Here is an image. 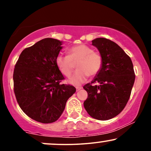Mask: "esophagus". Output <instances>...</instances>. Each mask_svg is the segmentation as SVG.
Listing matches in <instances>:
<instances>
[{"label":"esophagus","instance_id":"34e87169","mask_svg":"<svg viewBox=\"0 0 151 151\" xmlns=\"http://www.w3.org/2000/svg\"><path fill=\"white\" fill-rule=\"evenodd\" d=\"M81 89H82V87H81V86H77V87H76V90H77V91H79V90Z\"/></svg>","mask_w":151,"mask_h":151}]
</instances>
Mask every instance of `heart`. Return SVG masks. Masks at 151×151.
<instances>
[{
	"instance_id": "heart-1",
	"label": "heart",
	"mask_w": 151,
	"mask_h": 151,
	"mask_svg": "<svg viewBox=\"0 0 151 151\" xmlns=\"http://www.w3.org/2000/svg\"><path fill=\"white\" fill-rule=\"evenodd\" d=\"M77 71L70 78L69 82L74 85H80L88 77L96 75L102 67V58L100 54L93 52L86 45H78L69 50V55L60 54L56 58L59 70L66 77H70L77 63Z\"/></svg>"
}]
</instances>
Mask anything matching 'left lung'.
I'll return each mask as SVG.
<instances>
[{
  "label": "left lung",
  "instance_id": "1",
  "mask_svg": "<svg viewBox=\"0 0 151 151\" xmlns=\"http://www.w3.org/2000/svg\"><path fill=\"white\" fill-rule=\"evenodd\" d=\"M91 42L103 62L91 82L83 87L88 93L84 106L93 119L109 120L116 116L126 106L136 76L131 58L116 43L103 37ZM97 82L99 86L92 84Z\"/></svg>",
  "mask_w": 151,
  "mask_h": 151
}]
</instances>
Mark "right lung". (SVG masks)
I'll return each mask as SVG.
<instances>
[{
	"label": "right lung",
	"mask_w": 151,
	"mask_h": 151,
	"mask_svg": "<svg viewBox=\"0 0 151 151\" xmlns=\"http://www.w3.org/2000/svg\"><path fill=\"white\" fill-rule=\"evenodd\" d=\"M62 42L45 38L20 54L13 72L14 92L19 106L33 120L50 124L56 121L75 87L61 84L64 79L56 64Z\"/></svg>",
	"instance_id": "obj_1"
}]
</instances>
